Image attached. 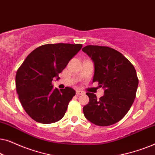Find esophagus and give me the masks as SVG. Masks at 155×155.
Instances as JSON below:
<instances>
[{"instance_id":"34e87169","label":"esophagus","mask_w":155,"mask_h":155,"mask_svg":"<svg viewBox=\"0 0 155 155\" xmlns=\"http://www.w3.org/2000/svg\"><path fill=\"white\" fill-rule=\"evenodd\" d=\"M84 92L83 91H81V90H76V94L77 95H82V94H84Z\"/></svg>"}]
</instances>
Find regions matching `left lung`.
<instances>
[{
    "instance_id": "left-lung-1",
    "label": "left lung",
    "mask_w": 155,
    "mask_h": 155,
    "mask_svg": "<svg viewBox=\"0 0 155 155\" xmlns=\"http://www.w3.org/2000/svg\"><path fill=\"white\" fill-rule=\"evenodd\" d=\"M82 51L94 61L92 82L104 89L99 99L86 93L90 101L83 107L84 115L97 126H111L126 116L134 101L138 86L136 71L124 55L111 47L88 45Z\"/></svg>"
}]
</instances>
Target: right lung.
Returning a JSON list of instances; mask_svg holds the SVG:
<instances>
[{
  "instance_id": "add662e5",
  "label": "right lung",
  "mask_w": 155,
  "mask_h": 155,
  "mask_svg": "<svg viewBox=\"0 0 155 155\" xmlns=\"http://www.w3.org/2000/svg\"><path fill=\"white\" fill-rule=\"evenodd\" d=\"M82 47L81 44H44L31 51L18 68L17 93L23 109L35 121L49 124L64 116L75 91L69 87L54 89L52 80Z\"/></svg>"
}]
</instances>
